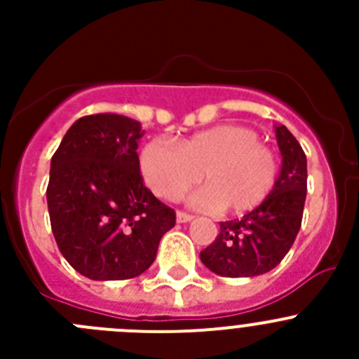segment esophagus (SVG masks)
I'll list each match as a JSON object with an SVG mask.
<instances>
[{"instance_id": "obj_1", "label": "esophagus", "mask_w": 359, "mask_h": 359, "mask_svg": "<svg viewBox=\"0 0 359 359\" xmlns=\"http://www.w3.org/2000/svg\"><path fill=\"white\" fill-rule=\"evenodd\" d=\"M192 219H194V217H192V215H190V214H187V212H180V210L176 212V221H177V223H189V221H192Z\"/></svg>"}]
</instances>
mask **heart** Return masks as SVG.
<instances>
[{"label": "heart", "instance_id": "1", "mask_svg": "<svg viewBox=\"0 0 359 359\" xmlns=\"http://www.w3.org/2000/svg\"><path fill=\"white\" fill-rule=\"evenodd\" d=\"M259 140L257 131L236 123L196 133L177 147L152 140L142 151V174L149 189L169 201L203 180L207 187L192 198L194 205L246 214L269 198L278 177L277 154Z\"/></svg>", "mask_w": 359, "mask_h": 359}]
</instances>
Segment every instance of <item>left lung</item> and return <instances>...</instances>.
<instances>
[{
    "label": "left lung",
    "instance_id": "left-lung-1",
    "mask_svg": "<svg viewBox=\"0 0 359 359\" xmlns=\"http://www.w3.org/2000/svg\"><path fill=\"white\" fill-rule=\"evenodd\" d=\"M275 136L282 167L273 192L255 210L219 224V236L199 253L215 275L239 278L268 273L297 239L307 192V160L286 126H275Z\"/></svg>",
    "mask_w": 359,
    "mask_h": 359
}]
</instances>
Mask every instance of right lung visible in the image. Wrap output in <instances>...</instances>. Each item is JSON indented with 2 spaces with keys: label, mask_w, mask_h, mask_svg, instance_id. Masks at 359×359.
<instances>
[{
  "label": "right lung",
  "mask_w": 359,
  "mask_h": 359,
  "mask_svg": "<svg viewBox=\"0 0 359 359\" xmlns=\"http://www.w3.org/2000/svg\"><path fill=\"white\" fill-rule=\"evenodd\" d=\"M142 123L113 113L82 116L50 163V223L62 257L91 280L138 277L154 262L172 208L144 185Z\"/></svg>",
  "instance_id": "add662e5"
}]
</instances>
